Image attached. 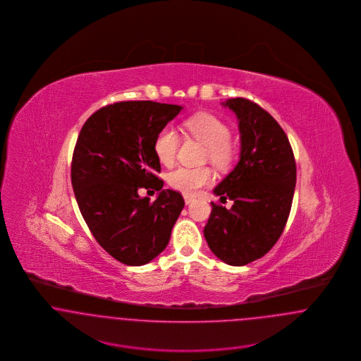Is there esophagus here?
Wrapping results in <instances>:
<instances>
[{
  "label": "esophagus",
  "instance_id": "obj_1",
  "mask_svg": "<svg viewBox=\"0 0 361 361\" xmlns=\"http://www.w3.org/2000/svg\"><path fill=\"white\" fill-rule=\"evenodd\" d=\"M184 200H185V204H190L192 202H195V197H192V196L185 195V196H184Z\"/></svg>",
  "mask_w": 361,
  "mask_h": 361
}]
</instances>
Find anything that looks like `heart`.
Wrapping results in <instances>:
<instances>
[{"label": "heart", "mask_w": 361, "mask_h": 361, "mask_svg": "<svg viewBox=\"0 0 361 361\" xmlns=\"http://www.w3.org/2000/svg\"><path fill=\"white\" fill-rule=\"evenodd\" d=\"M184 130L190 137L207 146L206 158L218 169H227L235 157V147L230 140V127L218 116L211 114H196L184 121ZM180 147V135L171 127H164L155 137L154 153L165 166H172ZM215 180L211 168L181 166L173 171L168 181L171 187L185 195H195Z\"/></svg>", "instance_id": "heart-1"}]
</instances>
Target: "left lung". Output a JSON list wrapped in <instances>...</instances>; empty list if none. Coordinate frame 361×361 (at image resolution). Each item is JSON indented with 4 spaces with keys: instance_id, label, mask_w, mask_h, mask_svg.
<instances>
[{
    "instance_id": "obj_1",
    "label": "left lung",
    "mask_w": 361,
    "mask_h": 361,
    "mask_svg": "<svg viewBox=\"0 0 361 361\" xmlns=\"http://www.w3.org/2000/svg\"><path fill=\"white\" fill-rule=\"evenodd\" d=\"M224 105L240 121V161L214 193L234 204L227 209L211 203L204 237L216 257L242 267L265 256L280 238L291 211L296 164L288 137L265 109L243 97Z\"/></svg>"
}]
</instances>
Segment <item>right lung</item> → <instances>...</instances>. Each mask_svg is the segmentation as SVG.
<instances>
[{
	"instance_id": "obj_1",
	"label": "right lung",
	"mask_w": 361,
	"mask_h": 361,
	"mask_svg": "<svg viewBox=\"0 0 361 361\" xmlns=\"http://www.w3.org/2000/svg\"><path fill=\"white\" fill-rule=\"evenodd\" d=\"M183 106L119 102L96 111L81 128L71 159V185L93 237L106 253L139 267L157 257L171 240L184 199L161 190L152 204L140 188L161 190L157 134Z\"/></svg>"
}]
</instances>
